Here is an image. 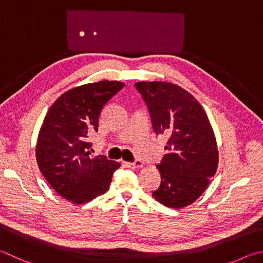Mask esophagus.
Listing matches in <instances>:
<instances>
[{"mask_svg": "<svg viewBox=\"0 0 263 263\" xmlns=\"http://www.w3.org/2000/svg\"><path fill=\"white\" fill-rule=\"evenodd\" d=\"M142 165H143V162L140 159H136L135 162H133V163H126V166L129 168H139L142 166Z\"/></svg>", "mask_w": 263, "mask_h": 263, "instance_id": "esophagus-1", "label": "esophagus"}]
</instances>
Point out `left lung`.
<instances>
[{
	"instance_id": "left-lung-1",
	"label": "left lung",
	"mask_w": 263,
	"mask_h": 263,
	"mask_svg": "<svg viewBox=\"0 0 263 263\" xmlns=\"http://www.w3.org/2000/svg\"><path fill=\"white\" fill-rule=\"evenodd\" d=\"M156 134L167 137L166 155L157 164L160 185L153 196L168 208L199 199L218 165L215 134L204 109L190 92L167 82H139Z\"/></svg>"
}]
</instances>
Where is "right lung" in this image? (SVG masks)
Wrapping results in <instances>:
<instances>
[{"label":"right lung","mask_w":263,"mask_h":263,"mask_svg":"<svg viewBox=\"0 0 263 263\" xmlns=\"http://www.w3.org/2000/svg\"><path fill=\"white\" fill-rule=\"evenodd\" d=\"M123 86L118 81H101L64 92L41 124L35 148L39 170L53 190L72 203L103 195L120 167L106 156L90 158L87 137L98 132L101 109Z\"/></svg>","instance_id":"obj_1"}]
</instances>
